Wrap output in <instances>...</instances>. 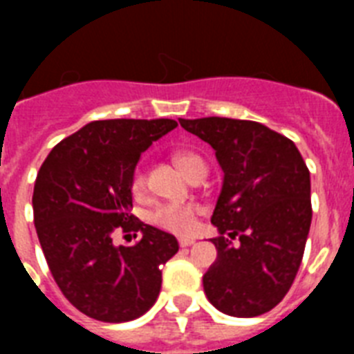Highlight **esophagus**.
<instances>
[{"instance_id": "esophagus-1", "label": "esophagus", "mask_w": 354, "mask_h": 354, "mask_svg": "<svg viewBox=\"0 0 354 354\" xmlns=\"http://www.w3.org/2000/svg\"><path fill=\"white\" fill-rule=\"evenodd\" d=\"M180 246L182 248H187V246H193L194 244V239H180Z\"/></svg>"}]
</instances>
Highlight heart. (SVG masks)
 I'll list each match as a JSON object with an SVG mask.
<instances>
[{"mask_svg": "<svg viewBox=\"0 0 354 354\" xmlns=\"http://www.w3.org/2000/svg\"><path fill=\"white\" fill-rule=\"evenodd\" d=\"M174 163H176L178 169L185 176H191V172L194 169L204 165V161L200 160L196 154H193V152H176L174 154ZM143 189L145 174L141 169H138L132 178V191L138 194ZM196 213H198V207L193 204H163L152 211L150 222L156 224V226L163 227L167 232L178 233V235H187V233L193 232L194 224H196Z\"/></svg>", "mask_w": 354, "mask_h": 354, "instance_id": "1", "label": "heart"}]
</instances>
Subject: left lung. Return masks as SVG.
<instances>
[{
	"mask_svg": "<svg viewBox=\"0 0 354 354\" xmlns=\"http://www.w3.org/2000/svg\"><path fill=\"white\" fill-rule=\"evenodd\" d=\"M180 124L213 147L224 172L211 216L221 236L213 239L216 261L204 275L205 296L227 316H261L286 296L301 264L313 221L310 172L296 145L261 122L202 118Z\"/></svg>",
	"mask_w": 354,
	"mask_h": 354,
	"instance_id": "left-lung-1",
	"label": "left lung"
}]
</instances>
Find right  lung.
<instances>
[{
  "label": "right lung",
  "mask_w": 354,
  "mask_h": 354,
  "mask_svg": "<svg viewBox=\"0 0 354 354\" xmlns=\"http://www.w3.org/2000/svg\"><path fill=\"white\" fill-rule=\"evenodd\" d=\"M176 127L172 119L91 121L62 139L38 171V241L58 288L90 318L130 322L158 299L161 266L178 241L130 213L132 178L145 150ZM115 231H139L142 239L115 247Z\"/></svg>",
  "instance_id": "add662e5"
}]
</instances>
